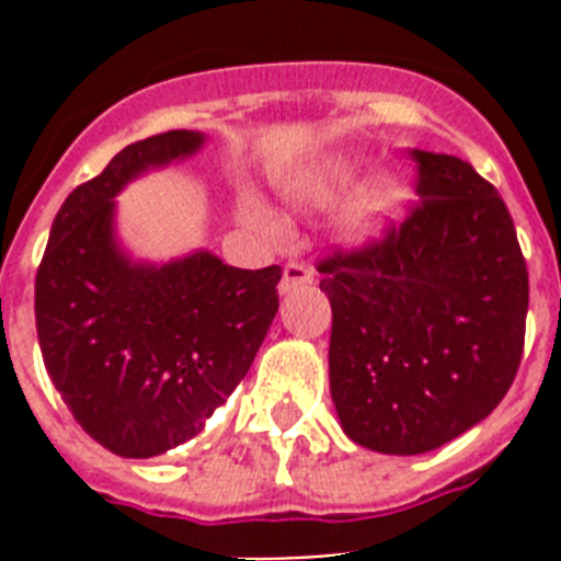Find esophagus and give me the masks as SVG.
<instances>
[{
    "mask_svg": "<svg viewBox=\"0 0 561 561\" xmlns=\"http://www.w3.org/2000/svg\"><path fill=\"white\" fill-rule=\"evenodd\" d=\"M314 280V270L306 264H297V261H291V264L284 266V277H280V295H289V291L300 289V286L311 284Z\"/></svg>",
    "mask_w": 561,
    "mask_h": 561,
    "instance_id": "esophagus-1",
    "label": "esophagus"
}]
</instances>
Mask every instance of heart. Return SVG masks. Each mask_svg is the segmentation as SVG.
<instances>
[{
    "label": "heart",
    "mask_w": 561,
    "mask_h": 561,
    "mask_svg": "<svg viewBox=\"0 0 561 561\" xmlns=\"http://www.w3.org/2000/svg\"><path fill=\"white\" fill-rule=\"evenodd\" d=\"M359 180V165L351 160H331L323 165H314L309 171H297L280 182L286 199L297 202V205H329V202L340 199L342 193L351 191ZM410 202L408 182L396 176V173H385L376 182H370L365 191L351 202V207L342 216V230L354 241H374L381 232H388L390 225L401 219V213ZM255 225L272 227V216L264 207L252 202L247 207Z\"/></svg>",
    "instance_id": "heart-1"
}]
</instances>
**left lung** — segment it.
<instances>
[{"mask_svg": "<svg viewBox=\"0 0 561 561\" xmlns=\"http://www.w3.org/2000/svg\"><path fill=\"white\" fill-rule=\"evenodd\" d=\"M421 199L356 250L323 257L329 374L354 444L444 447L497 408L523 359L528 270L497 187L449 153L410 151Z\"/></svg>", "mask_w": 561, "mask_h": 561, "instance_id": "left-lung-1", "label": "left lung"}]
</instances>
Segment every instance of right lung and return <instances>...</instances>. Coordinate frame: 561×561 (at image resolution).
<instances>
[{"instance_id": "add662e5", "label": "right lung", "mask_w": 561, "mask_h": 561, "mask_svg": "<svg viewBox=\"0 0 561 561\" xmlns=\"http://www.w3.org/2000/svg\"><path fill=\"white\" fill-rule=\"evenodd\" d=\"M202 142L205 134L182 128L123 148L69 193L38 266L44 368L78 424L123 458L199 435L275 320L280 266L236 270L205 250L137 264L114 238V196Z\"/></svg>"}]
</instances>
